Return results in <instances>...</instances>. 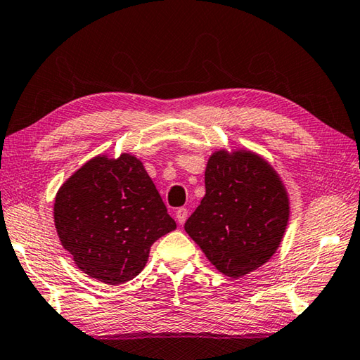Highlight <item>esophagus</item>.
I'll return each instance as SVG.
<instances>
[{
	"mask_svg": "<svg viewBox=\"0 0 360 360\" xmlns=\"http://www.w3.org/2000/svg\"><path fill=\"white\" fill-rule=\"evenodd\" d=\"M175 216H177L179 224H185V221L188 218V210L185 207H181V208L177 210V213H175Z\"/></svg>",
	"mask_w": 360,
	"mask_h": 360,
	"instance_id": "1",
	"label": "esophagus"
}]
</instances>
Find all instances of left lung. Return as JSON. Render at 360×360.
I'll list each match as a JSON object with an SVG mask.
<instances>
[{
	"label": "left lung",
	"instance_id": "8db88e82",
	"mask_svg": "<svg viewBox=\"0 0 360 360\" xmlns=\"http://www.w3.org/2000/svg\"><path fill=\"white\" fill-rule=\"evenodd\" d=\"M290 219V199L281 175L248 148L210 155L205 195L185 230L224 276L259 269L279 249Z\"/></svg>",
	"mask_w": 360,
	"mask_h": 360
}]
</instances>
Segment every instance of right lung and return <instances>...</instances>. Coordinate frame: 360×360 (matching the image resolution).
<instances>
[{"label":"right lung","instance_id":"right-lung-1","mask_svg":"<svg viewBox=\"0 0 360 360\" xmlns=\"http://www.w3.org/2000/svg\"><path fill=\"white\" fill-rule=\"evenodd\" d=\"M53 218L75 264L108 285L136 277L152 244L177 229L142 161L131 153L97 155L84 162L58 189Z\"/></svg>","mask_w":360,"mask_h":360}]
</instances>
